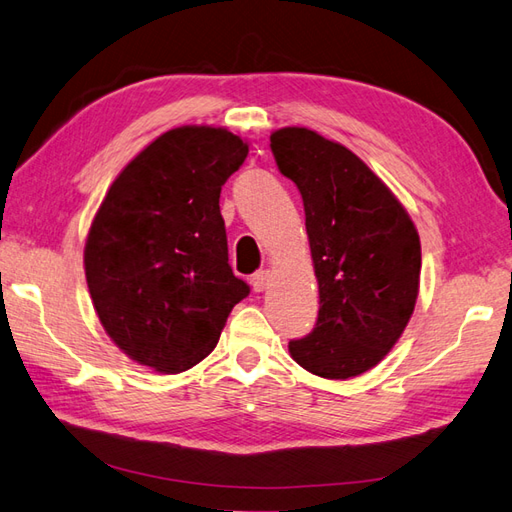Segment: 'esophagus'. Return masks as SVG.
Masks as SVG:
<instances>
[{
  "label": "esophagus",
  "mask_w": 512,
  "mask_h": 512,
  "mask_svg": "<svg viewBox=\"0 0 512 512\" xmlns=\"http://www.w3.org/2000/svg\"><path fill=\"white\" fill-rule=\"evenodd\" d=\"M268 281H270V270H259L253 275L251 279V285L255 292H264L268 288Z\"/></svg>",
  "instance_id": "obj_1"
}]
</instances>
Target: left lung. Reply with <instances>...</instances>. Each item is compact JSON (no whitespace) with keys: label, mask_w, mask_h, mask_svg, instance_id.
Listing matches in <instances>:
<instances>
[{"label":"left lung","mask_w":512,"mask_h":512,"mask_svg":"<svg viewBox=\"0 0 512 512\" xmlns=\"http://www.w3.org/2000/svg\"><path fill=\"white\" fill-rule=\"evenodd\" d=\"M279 172L299 187L320 310L288 349L305 371L349 379L406 329L419 294V233L390 189L351 150L307 128L270 135Z\"/></svg>","instance_id":"8db88e82"}]
</instances>
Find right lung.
<instances>
[{"mask_svg":"<svg viewBox=\"0 0 512 512\" xmlns=\"http://www.w3.org/2000/svg\"><path fill=\"white\" fill-rule=\"evenodd\" d=\"M248 154L224 128L157 137L115 178L85 246L91 301L128 358L181 373L218 344L248 283L229 266L220 192Z\"/></svg>","mask_w":512,"mask_h":512,"instance_id":"obj_1","label":"right lung"}]
</instances>
